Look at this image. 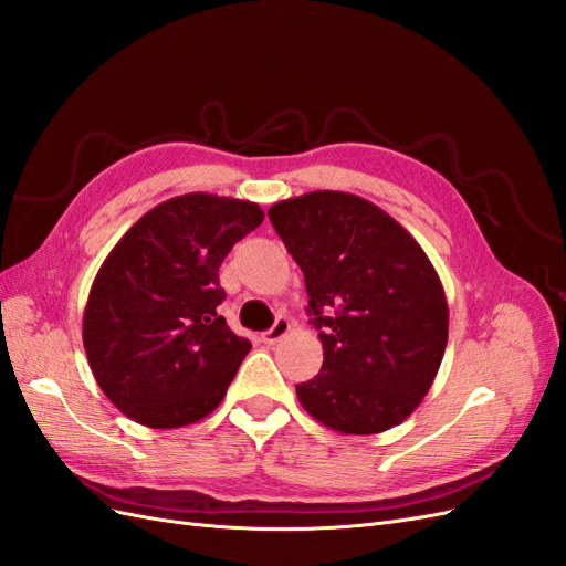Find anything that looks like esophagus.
<instances>
[{
    "label": "esophagus",
    "instance_id": "1",
    "mask_svg": "<svg viewBox=\"0 0 566 566\" xmlns=\"http://www.w3.org/2000/svg\"><path fill=\"white\" fill-rule=\"evenodd\" d=\"M290 333V321L285 318V316H281V318H276V323L271 325V328L262 335V339L266 342V345H276V342L281 339V337H285Z\"/></svg>",
    "mask_w": 566,
    "mask_h": 566
}]
</instances>
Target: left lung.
Masks as SVG:
<instances>
[{
	"label": "left lung",
	"instance_id": "left-lung-1",
	"mask_svg": "<svg viewBox=\"0 0 566 566\" xmlns=\"http://www.w3.org/2000/svg\"><path fill=\"white\" fill-rule=\"evenodd\" d=\"M304 273L323 345L314 380L297 385L306 413L342 434L403 422L430 391L449 339V304L424 250L378 205L314 191L269 208Z\"/></svg>",
	"mask_w": 566,
	"mask_h": 566
}]
</instances>
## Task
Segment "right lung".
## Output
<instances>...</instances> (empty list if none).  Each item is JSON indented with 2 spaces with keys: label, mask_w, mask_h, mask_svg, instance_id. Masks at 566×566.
Wrapping results in <instances>:
<instances>
[{
  "label": "right lung",
  "mask_w": 566,
  "mask_h": 566,
  "mask_svg": "<svg viewBox=\"0 0 566 566\" xmlns=\"http://www.w3.org/2000/svg\"><path fill=\"white\" fill-rule=\"evenodd\" d=\"M264 221L256 202L186 193L148 210L101 264L82 318L98 387L156 430L221 403L250 342L217 314L219 266Z\"/></svg>",
  "instance_id": "right-lung-1"
}]
</instances>
